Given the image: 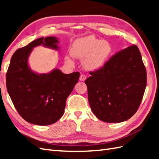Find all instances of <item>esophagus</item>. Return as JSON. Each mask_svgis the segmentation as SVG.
Masks as SVG:
<instances>
[{
	"instance_id": "34e87169",
	"label": "esophagus",
	"mask_w": 159,
	"mask_h": 159,
	"mask_svg": "<svg viewBox=\"0 0 159 159\" xmlns=\"http://www.w3.org/2000/svg\"><path fill=\"white\" fill-rule=\"evenodd\" d=\"M86 79H87V76L85 75V74H80V80H81V81H84V80H85Z\"/></svg>"
}]
</instances>
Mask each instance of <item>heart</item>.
Here are the masks:
<instances>
[{
	"label": "heart",
	"mask_w": 159,
	"mask_h": 159,
	"mask_svg": "<svg viewBox=\"0 0 159 159\" xmlns=\"http://www.w3.org/2000/svg\"><path fill=\"white\" fill-rule=\"evenodd\" d=\"M111 53V46L107 40H100L93 35L76 39L72 48V54L78 59H84V66L89 70L103 67ZM72 62L70 58L66 59Z\"/></svg>",
	"instance_id": "1"
}]
</instances>
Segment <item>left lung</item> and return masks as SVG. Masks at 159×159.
Returning a JSON list of instances; mask_svg holds the SVG:
<instances>
[{
    "mask_svg": "<svg viewBox=\"0 0 159 159\" xmlns=\"http://www.w3.org/2000/svg\"><path fill=\"white\" fill-rule=\"evenodd\" d=\"M85 80L92 112L105 122L119 123L133 116L142 101L146 69L136 45L120 50Z\"/></svg>",
    "mask_w": 159,
    "mask_h": 159,
    "instance_id": "obj_1",
    "label": "left lung"
}]
</instances>
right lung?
Returning a JSON list of instances; mask_svg holds the SVG:
<instances>
[{"mask_svg": "<svg viewBox=\"0 0 159 159\" xmlns=\"http://www.w3.org/2000/svg\"><path fill=\"white\" fill-rule=\"evenodd\" d=\"M54 37L38 38L13 53L6 74L7 89L20 116L28 122L46 126L55 123L64 113L67 98L78 83L80 73L63 74L55 69L37 74L27 59L33 48L43 45L57 49Z\"/></svg>", "mask_w": 159, "mask_h": 159, "instance_id": "obj_1", "label": "right lung"}]
</instances>
